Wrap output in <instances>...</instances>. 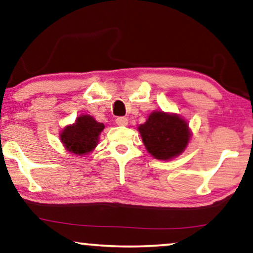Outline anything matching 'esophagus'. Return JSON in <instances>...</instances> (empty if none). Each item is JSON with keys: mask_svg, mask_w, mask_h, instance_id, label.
<instances>
[{"mask_svg": "<svg viewBox=\"0 0 253 253\" xmlns=\"http://www.w3.org/2000/svg\"><path fill=\"white\" fill-rule=\"evenodd\" d=\"M116 124L118 126H127L128 119L126 118V117H118V118L116 119Z\"/></svg>", "mask_w": 253, "mask_h": 253, "instance_id": "34e87169", "label": "esophagus"}]
</instances>
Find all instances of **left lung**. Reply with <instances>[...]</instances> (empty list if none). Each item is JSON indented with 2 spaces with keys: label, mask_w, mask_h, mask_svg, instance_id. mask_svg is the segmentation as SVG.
Here are the masks:
<instances>
[{
  "label": "left lung",
  "mask_w": 253,
  "mask_h": 253,
  "mask_svg": "<svg viewBox=\"0 0 253 253\" xmlns=\"http://www.w3.org/2000/svg\"><path fill=\"white\" fill-rule=\"evenodd\" d=\"M138 131L149 153L160 160L177 157L190 141V130L185 120L163 111L152 112L148 120L139 125Z\"/></svg>",
  "instance_id": "obj_1"
}]
</instances>
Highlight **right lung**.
Here are the masks:
<instances>
[{
	"label": "right lung",
	"mask_w": 253,
	"mask_h": 253,
	"mask_svg": "<svg viewBox=\"0 0 253 253\" xmlns=\"http://www.w3.org/2000/svg\"><path fill=\"white\" fill-rule=\"evenodd\" d=\"M103 129L102 123H97L88 115H83L78 117L74 125L67 126L60 137L68 151L82 156L95 148L99 142V135Z\"/></svg>",
	"instance_id": "right-lung-1"
}]
</instances>
